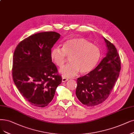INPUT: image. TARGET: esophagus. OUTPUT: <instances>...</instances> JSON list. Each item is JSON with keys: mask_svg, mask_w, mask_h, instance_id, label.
Listing matches in <instances>:
<instances>
[{"mask_svg": "<svg viewBox=\"0 0 134 134\" xmlns=\"http://www.w3.org/2000/svg\"><path fill=\"white\" fill-rule=\"evenodd\" d=\"M68 80V78H67L66 77H62V82H65L66 81H67Z\"/></svg>", "mask_w": 134, "mask_h": 134, "instance_id": "1", "label": "esophagus"}]
</instances>
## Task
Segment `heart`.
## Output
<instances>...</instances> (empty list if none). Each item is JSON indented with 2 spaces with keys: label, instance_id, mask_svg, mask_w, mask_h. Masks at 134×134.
<instances>
[{
  "label": "heart",
  "instance_id": "b5f03b06",
  "mask_svg": "<svg viewBox=\"0 0 134 134\" xmlns=\"http://www.w3.org/2000/svg\"><path fill=\"white\" fill-rule=\"evenodd\" d=\"M99 47L83 38H74L64 42L62 48L53 47L50 52L51 61L58 67H62L67 56L70 57L69 64L59 71L63 77L76 76L78 72L88 73L96 67L100 58Z\"/></svg>",
  "mask_w": 134,
  "mask_h": 134
}]
</instances>
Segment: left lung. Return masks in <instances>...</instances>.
Returning a JSON list of instances; mask_svg holds the SVG:
<instances>
[{
	"label": "left lung",
	"mask_w": 134,
	"mask_h": 134,
	"mask_svg": "<svg viewBox=\"0 0 134 134\" xmlns=\"http://www.w3.org/2000/svg\"><path fill=\"white\" fill-rule=\"evenodd\" d=\"M103 38L107 47L105 57L96 68L77 80L76 95L78 100L87 107L97 105L107 99L120 71V58L116 48Z\"/></svg>",
	"instance_id": "left-lung-1"
}]
</instances>
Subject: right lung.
<instances>
[{
  "mask_svg": "<svg viewBox=\"0 0 134 134\" xmlns=\"http://www.w3.org/2000/svg\"><path fill=\"white\" fill-rule=\"evenodd\" d=\"M60 36L53 31L37 33L21 41L14 51V82L23 97L34 106H47L62 82L50 58L51 48Z\"/></svg>",
  "mask_w": 134,
  "mask_h": 134,
  "instance_id": "1",
  "label": "right lung"
}]
</instances>
